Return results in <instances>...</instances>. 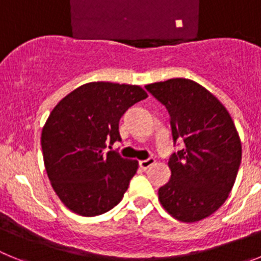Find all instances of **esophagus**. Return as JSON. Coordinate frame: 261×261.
Here are the masks:
<instances>
[{
	"instance_id": "1",
	"label": "esophagus",
	"mask_w": 261,
	"mask_h": 261,
	"mask_svg": "<svg viewBox=\"0 0 261 261\" xmlns=\"http://www.w3.org/2000/svg\"><path fill=\"white\" fill-rule=\"evenodd\" d=\"M154 163H155V159L147 158L145 159V161H140V167H141L142 170H147V168L150 167V166H153Z\"/></svg>"
}]
</instances>
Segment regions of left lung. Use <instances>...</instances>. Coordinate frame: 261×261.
<instances>
[{
    "label": "left lung",
    "instance_id": "8db88e82",
    "mask_svg": "<svg viewBox=\"0 0 261 261\" xmlns=\"http://www.w3.org/2000/svg\"><path fill=\"white\" fill-rule=\"evenodd\" d=\"M167 108L172 138L186 147L168 161L171 177L158 199L180 222L201 221L222 206L237 179L242 159L238 130L225 106L201 85L186 78L146 85Z\"/></svg>",
    "mask_w": 261,
    "mask_h": 261
}]
</instances>
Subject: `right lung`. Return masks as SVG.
I'll list each match as a JSON object with an SVG mask.
<instances>
[{
  "mask_svg": "<svg viewBox=\"0 0 261 261\" xmlns=\"http://www.w3.org/2000/svg\"><path fill=\"white\" fill-rule=\"evenodd\" d=\"M145 98L137 85L90 82L53 108L41 130V150L52 188L69 211L94 217L121 201L138 162L105 150L121 140L125 111Z\"/></svg>",
  "mask_w": 261,
  "mask_h": 261,
  "instance_id": "right-lung-1",
  "label": "right lung"
}]
</instances>
